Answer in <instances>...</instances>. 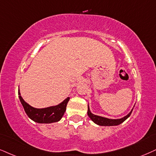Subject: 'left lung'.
<instances>
[{"instance_id": "obj_1", "label": "left lung", "mask_w": 156, "mask_h": 156, "mask_svg": "<svg viewBox=\"0 0 156 156\" xmlns=\"http://www.w3.org/2000/svg\"><path fill=\"white\" fill-rule=\"evenodd\" d=\"M132 111H133V108L132 109V111H130L126 116H125L122 119H111L93 114V113L90 112L89 106H88L87 115L89 116L90 118L91 119V120L93 121L94 123H95V124L98 125H100V126H116V125H119L120 124H122V123L124 122L126 119H128L130 115H131Z\"/></svg>"}]
</instances>
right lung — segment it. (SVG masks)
I'll list each match as a JSON object with an SVG mask.
<instances>
[{"instance_id":"1","label":"right lung","mask_w":156,"mask_h":156,"mask_svg":"<svg viewBox=\"0 0 156 156\" xmlns=\"http://www.w3.org/2000/svg\"><path fill=\"white\" fill-rule=\"evenodd\" d=\"M19 98L24 109L29 118L34 122L40 124H51L60 121L66 109L67 103L69 101L68 97L58 105L44 108H35L27 103L21 96L20 92H18Z\"/></svg>"}]
</instances>
